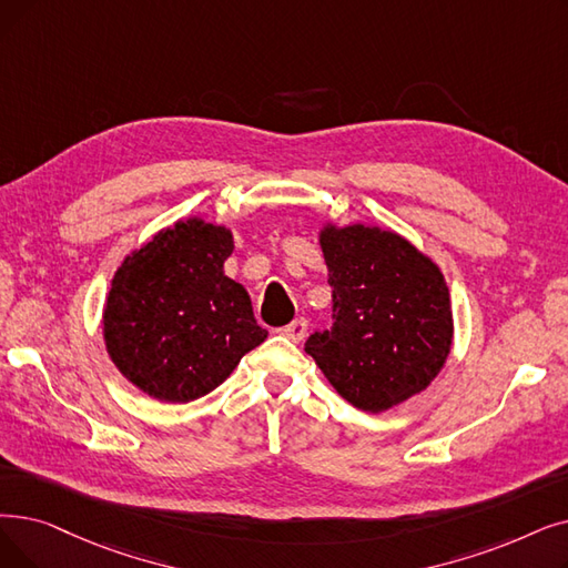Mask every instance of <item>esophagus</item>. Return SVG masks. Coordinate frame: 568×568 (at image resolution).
<instances>
[{
  "mask_svg": "<svg viewBox=\"0 0 568 568\" xmlns=\"http://www.w3.org/2000/svg\"><path fill=\"white\" fill-rule=\"evenodd\" d=\"M306 329H308V320H306V317H297V320H292L290 325H285V327L281 329V334H283L287 341L302 343L304 336H306Z\"/></svg>",
  "mask_w": 568,
  "mask_h": 568,
  "instance_id": "esophagus-1",
  "label": "esophagus"
}]
</instances>
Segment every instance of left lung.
<instances>
[{"label":"left lung","mask_w":568,"mask_h":568,"mask_svg":"<svg viewBox=\"0 0 568 568\" xmlns=\"http://www.w3.org/2000/svg\"><path fill=\"white\" fill-rule=\"evenodd\" d=\"M332 329L306 353L345 402L383 413L438 376L453 345L450 292L440 268L404 236L381 227L325 225Z\"/></svg>","instance_id":"obj_1"}]
</instances>
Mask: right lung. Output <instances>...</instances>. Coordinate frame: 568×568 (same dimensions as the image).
Masks as SVG:
<instances>
[{
    "label": "right lung",
    "mask_w": 568,
    "mask_h": 568,
    "mask_svg": "<svg viewBox=\"0 0 568 568\" xmlns=\"http://www.w3.org/2000/svg\"><path fill=\"white\" fill-rule=\"evenodd\" d=\"M232 251L227 227L190 217L118 266L104 306L106 353L148 397L200 399L266 338L248 292L223 271Z\"/></svg>",
    "instance_id": "add662e5"
}]
</instances>
